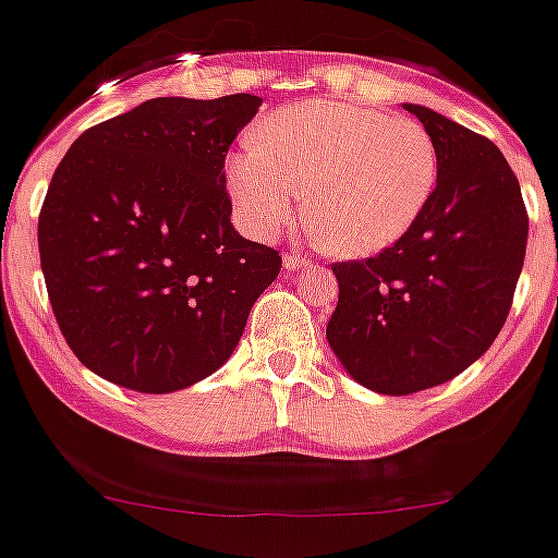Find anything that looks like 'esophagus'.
Here are the masks:
<instances>
[{
    "label": "esophagus",
    "mask_w": 558,
    "mask_h": 558,
    "mask_svg": "<svg viewBox=\"0 0 558 558\" xmlns=\"http://www.w3.org/2000/svg\"><path fill=\"white\" fill-rule=\"evenodd\" d=\"M307 264H311V258H305V256H300V253H286L283 256V267L286 269H305Z\"/></svg>",
    "instance_id": "esophagus-1"
}]
</instances>
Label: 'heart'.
Returning a JSON list of instances; mask_svg holds the SVG:
<instances>
[{"label": "heart", "mask_w": 558, "mask_h": 558, "mask_svg": "<svg viewBox=\"0 0 558 558\" xmlns=\"http://www.w3.org/2000/svg\"><path fill=\"white\" fill-rule=\"evenodd\" d=\"M226 160L240 218L272 236L300 213L322 245L340 256H371L409 231L428 204L439 171L423 124L376 108L307 100L269 113Z\"/></svg>", "instance_id": "b5f03b06"}]
</instances>
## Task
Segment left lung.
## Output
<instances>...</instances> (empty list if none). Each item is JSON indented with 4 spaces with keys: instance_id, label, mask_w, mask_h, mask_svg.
Instances as JSON below:
<instances>
[{
    "instance_id": "1",
    "label": "left lung",
    "mask_w": 558,
    "mask_h": 558,
    "mask_svg": "<svg viewBox=\"0 0 558 558\" xmlns=\"http://www.w3.org/2000/svg\"><path fill=\"white\" fill-rule=\"evenodd\" d=\"M436 144V187L400 240L335 262L327 340L351 378L381 395L439 387L490 349L512 307L529 215L515 171L490 138L405 106Z\"/></svg>"
}]
</instances>
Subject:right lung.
I'll use <instances>...</instances> for the list:
<instances>
[{"mask_svg": "<svg viewBox=\"0 0 558 558\" xmlns=\"http://www.w3.org/2000/svg\"><path fill=\"white\" fill-rule=\"evenodd\" d=\"M262 97H155L84 130L37 220L48 300L73 354L135 392L218 371L280 253L231 226L226 155Z\"/></svg>", "mask_w": 558, "mask_h": 558, "instance_id": "obj_1", "label": "right lung"}]
</instances>
